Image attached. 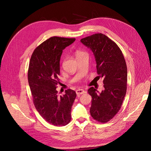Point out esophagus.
Listing matches in <instances>:
<instances>
[{
  "instance_id": "1",
  "label": "esophagus",
  "mask_w": 151,
  "mask_h": 151,
  "mask_svg": "<svg viewBox=\"0 0 151 151\" xmlns=\"http://www.w3.org/2000/svg\"><path fill=\"white\" fill-rule=\"evenodd\" d=\"M86 92L84 90L82 89H77L76 91V93L77 95H81V94H83L84 93Z\"/></svg>"
}]
</instances>
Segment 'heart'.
I'll return each mask as SVG.
<instances>
[{"instance_id":"b5f03b06","label":"heart","mask_w":151,"mask_h":151,"mask_svg":"<svg viewBox=\"0 0 151 151\" xmlns=\"http://www.w3.org/2000/svg\"><path fill=\"white\" fill-rule=\"evenodd\" d=\"M83 52H82V51H76V52H75L76 57L78 56V55H81V54H83Z\"/></svg>"}]
</instances>
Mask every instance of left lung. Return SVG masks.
<instances>
[{"label": "left lung", "mask_w": 151, "mask_h": 151, "mask_svg": "<svg viewBox=\"0 0 151 151\" xmlns=\"http://www.w3.org/2000/svg\"><path fill=\"white\" fill-rule=\"evenodd\" d=\"M95 57L99 77L104 78V90L99 92L93 87L88 89L92 96L90 108L95 120L105 123L121 109L127 91V68L119 47L104 34H96L81 40Z\"/></svg>", "instance_id": "1"}]
</instances>
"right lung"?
Segmentation results:
<instances>
[{
	"label": "right lung",
	"instance_id": "1",
	"mask_svg": "<svg viewBox=\"0 0 151 151\" xmlns=\"http://www.w3.org/2000/svg\"><path fill=\"white\" fill-rule=\"evenodd\" d=\"M75 40L51 37L34 50L29 62L28 81L34 104L44 119L55 126H64L70 122L71 107L76 97L73 90H66L65 95L60 97L56 91L62 51Z\"/></svg>",
	"mask_w": 151,
	"mask_h": 151
}]
</instances>
